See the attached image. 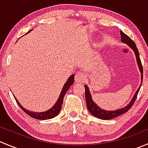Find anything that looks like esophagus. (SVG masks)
Masks as SVG:
<instances>
[{
    "mask_svg": "<svg viewBox=\"0 0 148 148\" xmlns=\"http://www.w3.org/2000/svg\"><path fill=\"white\" fill-rule=\"evenodd\" d=\"M84 79H85V74H84V73L81 71H77V74H75V82H83Z\"/></svg>",
    "mask_w": 148,
    "mask_h": 148,
    "instance_id": "34e87169",
    "label": "esophagus"
}]
</instances>
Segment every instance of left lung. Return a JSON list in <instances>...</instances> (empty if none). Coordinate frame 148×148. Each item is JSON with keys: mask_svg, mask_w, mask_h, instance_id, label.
<instances>
[{"mask_svg": "<svg viewBox=\"0 0 148 148\" xmlns=\"http://www.w3.org/2000/svg\"><path fill=\"white\" fill-rule=\"evenodd\" d=\"M121 33V42H124V43L127 44L134 51V53H135L136 58H137V62L138 64L139 69H140V73H141V79H143V65H142L141 61H140V54H139L138 49H137V46H136V44L134 43V41L131 39V38L129 37L128 35H127L126 34H124L123 32H120ZM142 82H143V80H142ZM142 84V83H141ZM84 89H85V99H86V103H87V107L88 110L90 112V114L92 115H93L94 116L97 117V118L103 120H109L111 119L116 118V117L119 116L123 114H125L131 108V107L132 106V105L134 104V101H135L136 98H137V94L139 92V90H140V87L137 89V90L136 91L135 94H134V97L132 99L131 102L127 105V106H125L124 108L121 109H119V110H103L102 108H99L97 106V104L94 103V101L92 100V98L91 94L90 92V90H89L88 87L87 85H84Z\"/></svg>", "mask_w": 148, "mask_h": 148, "instance_id": "obj_1", "label": "left lung"}]
</instances>
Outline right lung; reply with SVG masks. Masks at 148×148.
I'll return each instance as SVG.
<instances>
[{
  "mask_svg": "<svg viewBox=\"0 0 148 148\" xmlns=\"http://www.w3.org/2000/svg\"><path fill=\"white\" fill-rule=\"evenodd\" d=\"M29 32H31V30H30ZM74 82V74H72L71 77H69L68 80H67L66 82L65 83L64 86L63 87L61 94H60L59 97H58V100L56 101V104L54 105L51 109H49L48 110H46V111H44V112L37 113V112H31V111H29L28 110H26L24 108H23L22 106L20 105L19 102L17 100V99L16 98L15 96H14V98H15L17 104L19 106V107L22 109L23 111H24L27 115L30 116L31 117H32V118L34 119H39V120L50 119L54 118V117L56 116L59 114L60 110H61V107H62L63 100H64V95H65L66 92L69 90L70 86L72 85Z\"/></svg>",
  "mask_w": 148,
  "mask_h": 148,
  "instance_id": "obj_1",
  "label": "right lung"
}]
</instances>
